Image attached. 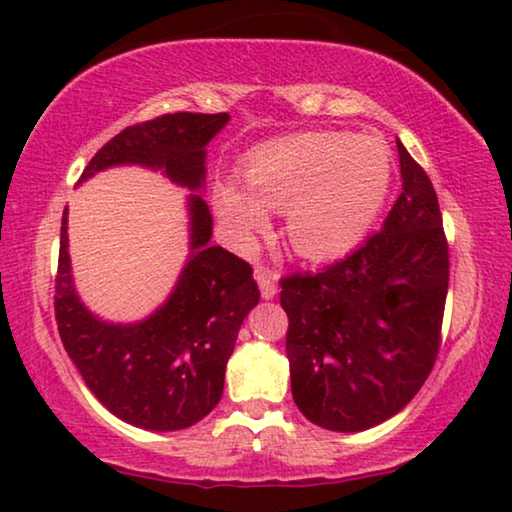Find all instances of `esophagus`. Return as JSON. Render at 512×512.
<instances>
[{
  "mask_svg": "<svg viewBox=\"0 0 512 512\" xmlns=\"http://www.w3.org/2000/svg\"><path fill=\"white\" fill-rule=\"evenodd\" d=\"M255 280H257V285H259V292H262V299L269 301V299H273V296H276V292H278L276 276H273L269 269H262V266H257V269H255Z\"/></svg>",
  "mask_w": 512,
  "mask_h": 512,
  "instance_id": "1",
  "label": "esophagus"
}]
</instances>
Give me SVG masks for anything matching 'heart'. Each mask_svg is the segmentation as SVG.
<instances>
[{"instance_id":"b5f03b06","label":"heart","mask_w":512,"mask_h":512,"mask_svg":"<svg viewBox=\"0 0 512 512\" xmlns=\"http://www.w3.org/2000/svg\"><path fill=\"white\" fill-rule=\"evenodd\" d=\"M393 165L386 147L370 137L338 131L296 133L259 147L246 160V181L223 179L213 202L223 225L248 243L269 223V211H285V236L310 262L342 257L375 225Z\"/></svg>"}]
</instances>
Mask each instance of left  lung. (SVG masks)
<instances>
[{"mask_svg": "<svg viewBox=\"0 0 512 512\" xmlns=\"http://www.w3.org/2000/svg\"><path fill=\"white\" fill-rule=\"evenodd\" d=\"M402 193L381 232L315 273L282 278L287 358L301 414L363 432L421 391L439 352L448 243L432 181L398 140Z\"/></svg>", "mask_w": 512, "mask_h": 512, "instance_id": "obj_1", "label": "left lung"}]
</instances>
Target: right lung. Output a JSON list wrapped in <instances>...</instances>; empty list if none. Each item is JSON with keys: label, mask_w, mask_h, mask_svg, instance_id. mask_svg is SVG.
<instances>
[{"label": "right lung", "mask_w": 512, "mask_h": 512, "mask_svg": "<svg viewBox=\"0 0 512 512\" xmlns=\"http://www.w3.org/2000/svg\"><path fill=\"white\" fill-rule=\"evenodd\" d=\"M227 121V112H177L128 126L89 160L80 177L82 183L108 167L140 165L190 190V253L170 296L149 317L108 322L82 303L68 255V209L61 216L55 287L61 342L98 402L142 430H183L216 407L236 335L259 301L250 264L209 243L213 218L202 197L207 144Z\"/></svg>", "instance_id": "right-lung-1"}]
</instances>
